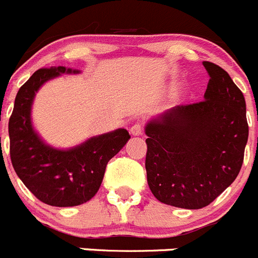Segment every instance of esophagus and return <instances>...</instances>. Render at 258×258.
Returning a JSON list of instances; mask_svg holds the SVG:
<instances>
[{
	"label": "esophagus",
	"mask_w": 258,
	"mask_h": 258,
	"mask_svg": "<svg viewBox=\"0 0 258 258\" xmlns=\"http://www.w3.org/2000/svg\"><path fill=\"white\" fill-rule=\"evenodd\" d=\"M130 132H131V135H134V136H140L144 132V124L140 123V122H137V123H135L134 126L130 128Z\"/></svg>",
	"instance_id": "obj_1"
}]
</instances>
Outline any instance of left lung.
Masks as SVG:
<instances>
[{
	"mask_svg": "<svg viewBox=\"0 0 258 258\" xmlns=\"http://www.w3.org/2000/svg\"><path fill=\"white\" fill-rule=\"evenodd\" d=\"M202 64L210 76L205 99L177 105L145 127L151 192L189 210L208 206L234 182L248 140L243 93L220 66Z\"/></svg>",
	"mask_w": 258,
	"mask_h": 258,
	"instance_id": "left-lung-1",
	"label": "left lung"
}]
</instances>
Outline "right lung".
<instances>
[{
	"instance_id": "obj_1",
	"label": "right lung",
	"mask_w": 258,
	"mask_h": 258,
	"mask_svg": "<svg viewBox=\"0 0 258 258\" xmlns=\"http://www.w3.org/2000/svg\"><path fill=\"white\" fill-rule=\"evenodd\" d=\"M78 72L63 66L35 71L19 89L9 121L10 158L16 174L38 200L58 208L81 205L95 196L108 162L131 137L127 130L118 128L61 150L38 136L31 124L35 93L50 79Z\"/></svg>"
}]
</instances>
